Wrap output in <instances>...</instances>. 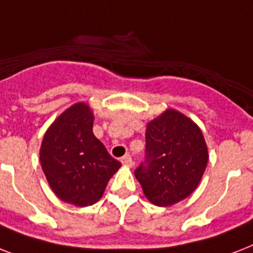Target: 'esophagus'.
<instances>
[{
  "mask_svg": "<svg viewBox=\"0 0 253 253\" xmlns=\"http://www.w3.org/2000/svg\"><path fill=\"white\" fill-rule=\"evenodd\" d=\"M121 162H122L123 166H126V167L132 166V159H131L130 155H125V156L121 159Z\"/></svg>",
  "mask_w": 253,
  "mask_h": 253,
  "instance_id": "esophagus-1",
  "label": "esophagus"
}]
</instances>
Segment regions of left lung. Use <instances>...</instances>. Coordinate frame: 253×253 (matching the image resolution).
Masks as SVG:
<instances>
[{
	"mask_svg": "<svg viewBox=\"0 0 253 253\" xmlns=\"http://www.w3.org/2000/svg\"><path fill=\"white\" fill-rule=\"evenodd\" d=\"M208 159L200 127L180 111L168 109L147 125L146 159L135 169V177L150 202L167 208L196 190Z\"/></svg>",
	"mask_w": 253,
	"mask_h": 253,
	"instance_id": "1",
	"label": "left lung"
}]
</instances>
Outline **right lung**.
Returning a JSON list of instances; mask_svg holds the SVG:
<instances>
[{
	"mask_svg": "<svg viewBox=\"0 0 253 253\" xmlns=\"http://www.w3.org/2000/svg\"><path fill=\"white\" fill-rule=\"evenodd\" d=\"M93 121L86 103H75L49 126L41 147L42 169L53 193L80 208L95 204L122 166L94 136Z\"/></svg>",
	"mask_w": 253,
	"mask_h": 253,
	"instance_id": "obj_1",
	"label": "right lung"
}]
</instances>
